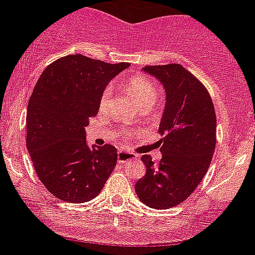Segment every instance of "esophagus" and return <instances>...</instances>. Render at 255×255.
<instances>
[{
    "mask_svg": "<svg viewBox=\"0 0 255 255\" xmlns=\"http://www.w3.org/2000/svg\"><path fill=\"white\" fill-rule=\"evenodd\" d=\"M136 155L133 152L128 151H119L118 152V161L119 163H128V161L136 160Z\"/></svg>",
    "mask_w": 255,
    "mask_h": 255,
    "instance_id": "esophagus-1",
    "label": "esophagus"
}]
</instances>
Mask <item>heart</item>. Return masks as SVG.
<instances>
[{
  "label": "heart",
  "mask_w": 255,
  "mask_h": 255,
  "mask_svg": "<svg viewBox=\"0 0 255 255\" xmlns=\"http://www.w3.org/2000/svg\"><path fill=\"white\" fill-rule=\"evenodd\" d=\"M126 90L132 95L137 105L142 108V106H154L156 100H158V88L143 75H133L126 81L125 83ZM110 90L106 88L100 97V108L104 109L108 103H109Z\"/></svg>",
  "instance_id": "heart-1"
}]
</instances>
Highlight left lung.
<instances>
[{"label":"left lung","mask_w":255,"mask_h":255,"mask_svg":"<svg viewBox=\"0 0 255 255\" xmlns=\"http://www.w3.org/2000/svg\"><path fill=\"white\" fill-rule=\"evenodd\" d=\"M164 88L159 141L161 159L143 155L146 173L134 190L143 204L168 209L181 204L204 178L216 149L217 118L208 91L180 64L143 66Z\"/></svg>","instance_id":"obj_1"}]
</instances>
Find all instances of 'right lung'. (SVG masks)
<instances>
[{
  "label": "right lung",
  "instance_id": "add662e5",
  "mask_svg": "<svg viewBox=\"0 0 255 255\" xmlns=\"http://www.w3.org/2000/svg\"><path fill=\"white\" fill-rule=\"evenodd\" d=\"M128 66L69 55L39 77L26 109V149L38 178L57 199L90 201L115 168L117 149L88 146L86 127L99 113L108 83Z\"/></svg>",
  "mask_w": 255,
  "mask_h": 255
}]
</instances>
